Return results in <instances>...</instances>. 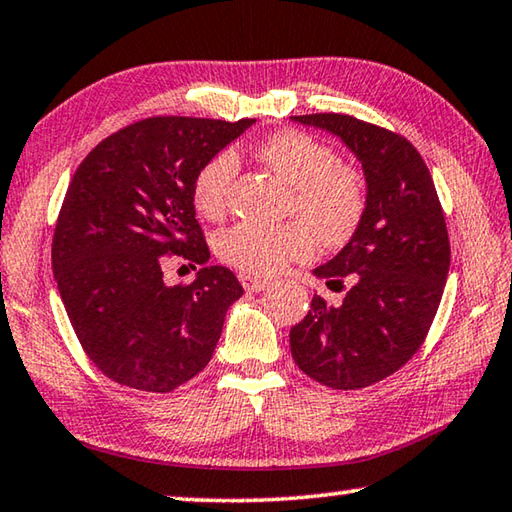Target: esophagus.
Here are the masks:
<instances>
[{
	"label": "esophagus",
	"mask_w": 512,
	"mask_h": 512,
	"mask_svg": "<svg viewBox=\"0 0 512 512\" xmlns=\"http://www.w3.org/2000/svg\"><path fill=\"white\" fill-rule=\"evenodd\" d=\"M239 280H241V284H244V289L250 293H259V291L268 289V280H259V277H253V275L241 273Z\"/></svg>",
	"instance_id": "obj_1"
}]
</instances>
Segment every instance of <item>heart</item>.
<instances>
[{
    "label": "heart",
    "instance_id": "heart-1",
    "mask_svg": "<svg viewBox=\"0 0 512 512\" xmlns=\"http://www.w3.org/2000/svg\"><path fill=\"white\" fill-rule=\"evenodd\" d=\"M255 155L291 187L289 212L303 221L232 225L216 239V253L225 264L253 277H271L314 253L316 235L327 246H341L357 232L368 205L366 180L341 164L332 146L302 131H280L259 142ZM235 176L237 158L230 151L203 164L192 189L198 214L221 219Z\"/></svg>",
    "mask_w": 512,
    "mask_h": 512
}]
</instances>
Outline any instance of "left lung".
I'll use <instances>...</instances> for the list:
<instances>
[{
    "instance_id": "8db88e82",
    "label": "left lung",
    "mask_w": 512,
    "mask_h": 512,
    "mask_svg": "<svg viewBox=\"0 0 512 512\" xmlns=\"http://www.w3.org/2000/svg\"><path fill=\"white\" fill-rule=\"evenodd\" d=\"M341 137L357 155L366 214L339 255L314 268L343 289L341 305L314 296L291 327V354L318 384L357 391L409 361L427 336L449 273V237L427 164L406 137L336 112L293 117Z\"/></svg>"
}]
</instances>
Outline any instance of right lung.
Listing matches in <instances>:
<instances>
[{"instance_id":"right-lung-1","label":"right lung","mask_w":512,"mask_h":512,"mask_svg":"<svg viewBox=\"0 0 512 512\" xmlns=\"http://www.w3.org/2000/svg\"><path fill=\"white\" fill-rule=\"evenodd\" d=\"M253 124L149 117L106 137L76 169L51 266L76 339L117 384L171 393L210 363L244 287L230 268L205 264L192 189L203 164ZM173 254L204 266L192 285L163 284Z\"/></svg>"}]
</instances>
